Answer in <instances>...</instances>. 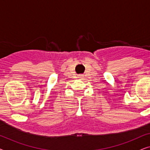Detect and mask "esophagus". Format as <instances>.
Listing matches in <instances>:
<instances>
[{"label": "esophagus", "mask_w": 150, "mask_h": 150, "mask_svg": "<svg viewBox=\"0 0 150 150\" xmlns=\"http://www.w3.org/2000/svg\"><path fill=\"white\" fill-rule=\"evenodd\" d=\"M80 77H81V76H80ZM80 77H79V78H80Z\"/></svg>", "instance_id": "34e87169"}]
</instances>
